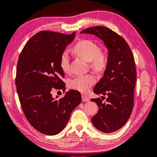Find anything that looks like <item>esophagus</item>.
Segmentation results:
<instances>
[{
	"label": "esophagus",
	"mask_w": 157,
	"mask_h": 157,
	"mask_svg": "<svg viewBox=\"0 0 157 157\" xmlns=\"http://www.w3.org/2000/svg\"><path fill=\"white\" fill-rule=\"evenodd\" d=\"M82 101H83V102H88V101L89 100V98L85 95H82Z\"/></svg>",
	"instance_id": "obj_1"
}]
</instances>
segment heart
<instances>
[{
	"label": "heart",
	"mask_w": 157,
	"mask_h": 157,
	"mask_svg": "<svg viewBox=\"0 0 157 157\" xmlns=\"http://www.w3.org/2000/svg\"><path fill=\"white\" fill-rule=\"evenodd\" d=\"M73 51L78 57L90 62L91 67L98 72H102L107 67L109 55L107 51L100 50L99 46L94 41L88 39L79 41L74 46ZM59 65L63 72H70V57L68 52L64 51L62 53ZM95 82L96 79L92 75H79L71 79L69 86L81 93H86L94 86Z\"/></svg>",
	"instance_id": "heart-1"
}]
</instances>
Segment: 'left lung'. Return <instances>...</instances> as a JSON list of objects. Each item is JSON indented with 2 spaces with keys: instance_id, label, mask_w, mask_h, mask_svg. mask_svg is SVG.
I'll list each match as a JSON object with an SVG mask.
<instances>
[{
  "instance_id": "8db88e82",
  "label": "left lung",
  "mask_w": 157,
  "mask_h": 157,
  "mask_svg": "<svg viewBox=\"0 0 157 157\" xmlns=\"http://www.w3.org/2000/svg\"><path fill=\"white\" fill-rule=\"evenodd\" d=\"M80 33L94 34L103 40L109 50V61L104 75L94 87L95 94L107 95L91 99L98 111L91 118L97 129L104 133L116 132L124 125L134 107L136 70L128 44L119 34L104 26H94ZM103 100L104 99H102Z\"/></svg>"
}]
</instances>
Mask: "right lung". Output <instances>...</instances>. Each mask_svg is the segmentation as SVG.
I'll return each instance as SVG.
<instances>
[{"label":"right lung","instance_id":"right-lung-1","mask_svg":"<svg viewBox=\"0 0 157 157\" xmlns=\"http://www.w3.org/2000/svg\"><path fill=\"white\" fill-rule=\"evenodd\" d=\"M75 36V32H39L26 43L18 57L15 84L21 107L31 125L42 134L60 133L81 103V94L76 90L66 92L59 100L52 96L54 89L66 91L59 59Z\"/></svg>","mask_w":157,"mask_h":157}]
</instances>
